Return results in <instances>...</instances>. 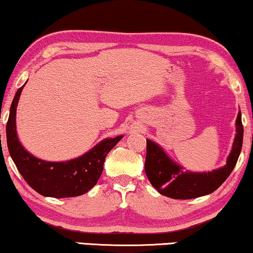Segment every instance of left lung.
I'll return each mask as SVG.
<instances>
[{
	"mask_svg": "<svg viewBox=\"0 0 253 253\" xmlns=\"http://www.w3.org/2000/svg\"><path fill=\"white\" fill-rule=\"evenodd\" d=\"M242 115L239 111L236 133L226 165L211 172H190L174 162L164 149L153 140L147 139L145 172L157 191L172 199H193L211 193L224 183L236 165L243 143Z\"/></svg>",
	"mask_w": 253,
	"mask_h": 253,
	"instance_id": "obj_1",
	"label": "left lung"
}]
</instances>
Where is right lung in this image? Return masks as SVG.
<instances>
[{
    "label": "right lung",
    "mask_w": 253,
    "mask_h": 253,
    "mask_svg": "<svg viewBox=\"0 0 253 253\" xmlns=\"http://www.w3.org/2000/svg\"><path fill=\"white\" fill-rule=\"evenodd\" d=\"M25 84L15 92L6 123L7 148L19 173L35 191L44 197L70 198L84 194L98 182L105 158L123 135L104 139L87 153L70 161L46 162L35 157L19 141L15 124L17 106Z\"/></svg>",
    "instance_id": "add662e5"
}]
</instances>
